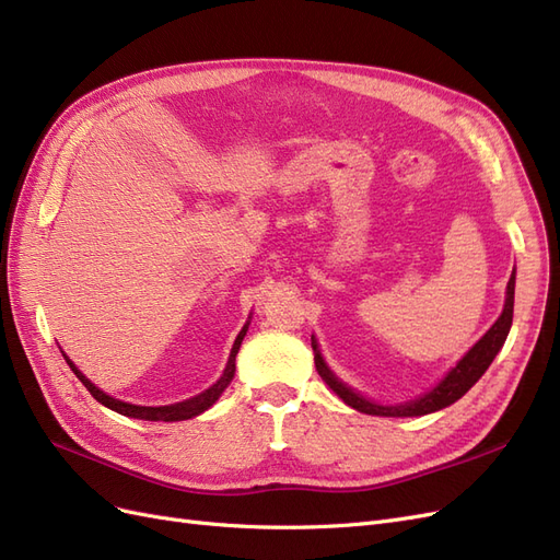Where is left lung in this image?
<instances>
[{"label": "left lung", "mask_w": 560, "mask_h": 560, "mask_svg": "<svg viewBox=\"0 0 560 560\" xmlns=\"http://www.w3.org/2000/svg\"><path fill=\"white\" fill-rule=\"evenodd\" d=\"M514 287H516V268L512 270V278L506 282V292H504V308L500 313V317L493 322V327H490L477 343H474L460 360H457L455 366H451L446 371V376L439 381L432 389H428L425 395H420L416 399L409 401H401V404H381L364 397L360 389L350 387L348 383H343L338 378L331 366L327 364V360L322 358V350L315 334L311 336V346L315 352V366H317V374L322 376L334 393L341 397L348 406H352L354 411L360 413H369V416H383V418H416V416H428L434 411H442L446 406L455 404L460 399L467 389L477 383L483 374L486 369L493 364L495 354L502 350L506 336H510L512 329V317H514Z\"/></svg>", "instance_id": "8db88e82"}]
</instances>
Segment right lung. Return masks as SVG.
I'll list each match as a JSON object with an SVG mask.
<instances>
[{"label":"right lung","mask_w":560,"mask_h":560,"mask_svg":"<svg viewBox=\"0 0 560 560\" xmlns=\"http://www.w3.org/2000/svg\"><path fill=\"white\" fill-rule=\"evenodd\" d=\"M249 317H252V315H249ZM249 317H247V322L243 325L241 334L235 336L231 354H229V362H226V366H224V374L217 378V383H212L208 389H202V393L196 395V397H189V399H184V401H175V404H165V406H140V404H130V401H124V399H116V397L107 395L105 389H100L95 383H91L86 376H83L81 371H79V366H77L70 358H67V354H65L62 350H60V352H62L65 362L70 364V369L74 371V376H77L83 385H86L89 393H91L100 404L107 406V409H112V411H116V413H121V416H128V418H138V420H154V422L189 420V418L200 416L202 411H208L210 406H212L219 397H222L224 389L231 385V381H233V376H235V354H238L243 338H245V334H247V329H249Z\"/></svg>","instance_id":"add662e5"}]
</instances>
